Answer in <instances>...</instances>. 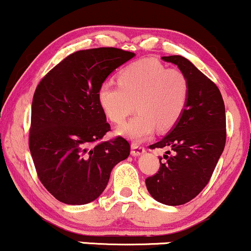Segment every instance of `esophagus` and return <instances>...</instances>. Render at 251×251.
Segmentation results:
<instances>
[{"instance_id": "34e87169", "label": "esophagus", "mask_w": 251, "mask_h": 251, "mask_svg": "<svg viewBox=\"0 0 251 251\" xmlns=\"http://www.w3.org/2000/svg\"><path fill=\"white\" fill-rule=\"evenodd\" d=\"M145 151H146V150H145V147L141 146V145L134 144V143L131 145V154L133 156H138V155L144 154Z\"/></svg>"}]
</instances>
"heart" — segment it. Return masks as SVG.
<instances>
[{
    "label": "heart",
    "instance_id": "b5f03b06",
    "mask_svg": "<svg viewBox=\"0 0 251 251\" xmlns=\"http://www.w3.org/2000/svg\"><path fill=\"white\" fill-rule=\"evenodd\" d=\"M118 85L99 86L98 101L112 123L122 124L133 111L138 113L117 128V133L133 141L150 137L158 127L167 131L180 120L189 97L186 75L168 69L159 60L143 58L124 68Z\"/></svg>",
    "mask_w": 251,
    "mask_h": 251
}]
</instances>
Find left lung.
<instances>
[{
  "instance_id": "obj_1",
  "label": "left lung",
  "mask_w": 251,
  "mask_h": 251,
  "mask_svg": "<svg viewBox=\"0 0 251 251\" xmlns=\"http://www.w3.org/2000/svg\"><path fill=\"white\" fill-rule=\"evenodd\" d=\"M177 65L189 83L187 107L168 134L150 149H167L158 173L147 177V191L168 206L185 204L200 193L226 145V110L219 87L182 56L162 57Z\"/></svg>"
}]
</instances>
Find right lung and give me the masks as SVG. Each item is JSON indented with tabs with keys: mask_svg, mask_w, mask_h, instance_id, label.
Returning <instances> with one entry per match:
<instances>
[{
	"mask_svg": "<svg viewBox=\"0 0 251 251\" xmlns=\"http://www.w3.org/2000/svg\"><path fill=\"white\" fill-rule=\"evenodd\" d=\"M133 52L117 48L79 50L39 81L32 98L29 149L50 194L85 204L106 188L111 171L129 155L128 141H99L111 129L98 101L99 86Z\"/></svg>",
	"mask_w": 251,
	"mask_h": 251,
	"instance_id": "1",
	"label": "right lung"
}]
</instances>
